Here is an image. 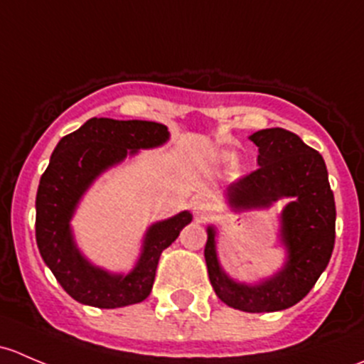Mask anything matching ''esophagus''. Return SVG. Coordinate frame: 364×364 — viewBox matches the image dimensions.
Returning <instances> with one entry per match:
<instances>
[{"label": "esophagus", "mask_w": 364, "mask_h": 364, "mask_svg": "<svg viewBox=\"0 0 364 364\" xmlns=\"http://www.w3.org/2000/svg\"><path fill=\"white\" fill-rule=\"evenodd\" d=\"M213 211H215V205H213L211 200L200 197V199H197L196 203H193V213H196V218L200 220V222H203V220H208L209 216L213 215Z\"/></svg>", "instance_id": "esophagus-1"}]
</instances>
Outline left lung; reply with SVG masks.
I'll return each instance as SVG.
<instances>
[{
    "instance_id": "1",
    "label": "left lung",
    "mask_w": 364,
    "mask_h": 364,
    "mask_svg": "<svg viewBox=\"0 0 364 364\" xmlns=\"http://www.w3.org/2000/svg\"><path fill=\"white\" fill-rule=\"evenodd\" d=\"M250 141L259 148V168L234 181L227 188V199L234 211L269 208L284 197L292 199L280 215L287 260L277 274L260 284L234 282L220 266L213 225L208 227L204 257L209 282L223 303L262 314L294 306L311 291L331 259L336 208L321 153L284 128L259 130Z\"/></svg>"
}]
</instances>
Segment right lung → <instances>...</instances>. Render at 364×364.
Returning a JSON list of instances; mask_svg holds the SVG:
<instances>
[{"instance_id":"right-lung-1","label":"right lung","mask_w":364,"mask_h":364,"mask_svg":"<svg viewBox=\"0 0 364 364\" xmlns=\"http://www.w3.org/2000/svg\"><path fill=\"white\" fill-rule=\"evenodd\" d=\"M167 139V127L155 121L91 117L58 142L36 192V245L61 287L79 303L119 308L144 301L153 289L161 252L192 222V215L181 211L153 223L128 274H111L93 266L73 241L70 220L91 183L128 155L156 148Z\"/></svg>"}]
</instances>
